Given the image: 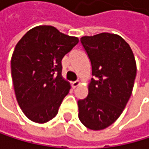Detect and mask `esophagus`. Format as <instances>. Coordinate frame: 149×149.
Masks as SVG:
<instances>
[{
  "instance_id": "obj_1",
  "label": "esophagus",
  "mask_w": 149,
  "mask_h": 149,
  "mask_svg": "<svg viewBox=\"0 0 149 149\" xmlns=\"http://www.w3.org/2000/svg\"><path fill=\"white\" fill-rule=\"evenodd\" d=\"M79 84H80V81H79V80H76V81H73V82H71V86H72V88H77Z\"/></svg>"
}]
</instances>
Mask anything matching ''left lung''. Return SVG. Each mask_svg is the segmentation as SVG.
Returning <instances> with one entry per match:
<instances>
[{
  "instance_id": "1",
  "label": "left lung",
  "mask_w": 149,
  "mask_h": 149,
  "mask_svg": "<svg viewBox=\"0 0 149 149\" xmlns=\"http://www.w3.org/2000/svg\"><path fill=\"white\" fill-rule=\"evenodd\" d=\"M80 42L92 66L88 95L79 100V118L90 130L109 127L120 117L132 93L137 74L133 52L118 35L83 36Z\"/></svg>"
}]
</instances>
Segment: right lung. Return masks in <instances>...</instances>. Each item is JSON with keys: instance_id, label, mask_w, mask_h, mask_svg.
Returning <instances> with one entry per match:
<instances>
[{"instance_id": "1", "label": "right lung", "mask_w": 149, "mask_h": 149, "mask_svg": "<svg viewBox=\"0 0 149 149\" xmlns=\"http://www.w3.org/2000/svg\"><path fill=\"white\" fill-rule=\"evenodd\" d=\"M79 38L52 26H38L16 45L11 76L16 98L24 114L37 123L56 116L70 85L61 76V60Z\"/></svg>"}]
</instances>
